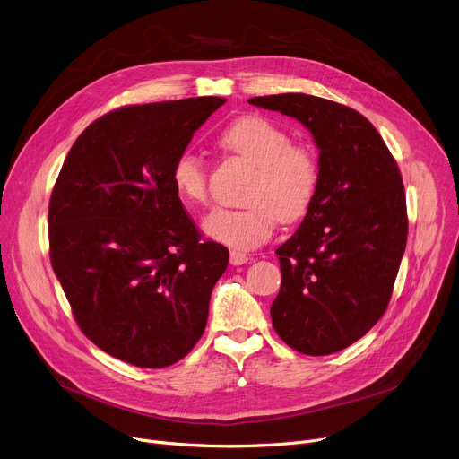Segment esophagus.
Returning <instances> with one entry per match:
<instances>
[{"label":"esophagus","mask_w":459,"mask_h":459,"mask_svg":"<svg viewBox=\"0 0 459 459\" xmlns=\"http://www.w3.org/2000/svg\"><path fill=\"white\" fill-rule=\"evenodd\" d=\"M248 260H251V256H248V255L239 253V251H230V264H232V265H243V264H247Z\"/></svg>","instance_id":"34e87169"}]
</instances>
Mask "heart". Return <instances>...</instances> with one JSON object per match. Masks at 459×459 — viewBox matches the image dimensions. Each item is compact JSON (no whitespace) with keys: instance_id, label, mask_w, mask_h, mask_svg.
Returning <instances> with one entry per match:
<instances>
[{"instance_id":"heart-1","label":"heart","mask_w":459,"mask_h":459,"mask_svg":"<svg viewBox=\"0 0 459 459\" xmlns=\"http://www.w3.org/2000/svg\"><path fill=\"white\" fill-rule=\"evenodd\" d=\"M218 144L256 166L248 181L243 208H214L203 220V232L238 251L265 243L276 225L293 223L307 214L318 188V160L311 146L295 143L280 124L243 115L220 134ZM172 185L186 204H203L208 197L206 166L192 152L176 157Z\"/></svg>"}]
</instances>
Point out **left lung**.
<instances>
[{"instance_id":"1","label":"left lung","mask_w":459,"mask_h":459,"mask_svg":"<svg viewBox=\"0 0 459 459\" xmlns=\"http://www.w3.org/2000/svg\"><path fill=\"white\" fill-rule=\"evenodd\" d=\"M248 104L297 118L320 150L315 201L276 248L274 331L306 355L341 351L377 324L392 297L408 236L399 166L373 124L348 106L304 93Z\"/></svg>"}]
</instances>
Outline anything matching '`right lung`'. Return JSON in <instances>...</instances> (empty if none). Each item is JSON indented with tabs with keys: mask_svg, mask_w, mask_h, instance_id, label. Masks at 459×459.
Segmentation results:
<instances>
[{
	"mask_svg": "<svg viewBox=\"0 0 459 459\" xmlns=\"http://www.w3.org/2000/svg\"><path fill=\"white\" fill-rule=\"evenodd\" d=\"M223 104L118 108L91 122L64 160L49 201L51 265L82 333L118 360L170 366L203 335L229 251L201 239L170 170Z\"/></svg>",
	"mask_w": 459,
	"mask_h": 459,
	"instance_id": "1",
	"label": "right lung"
}]
</instances>
